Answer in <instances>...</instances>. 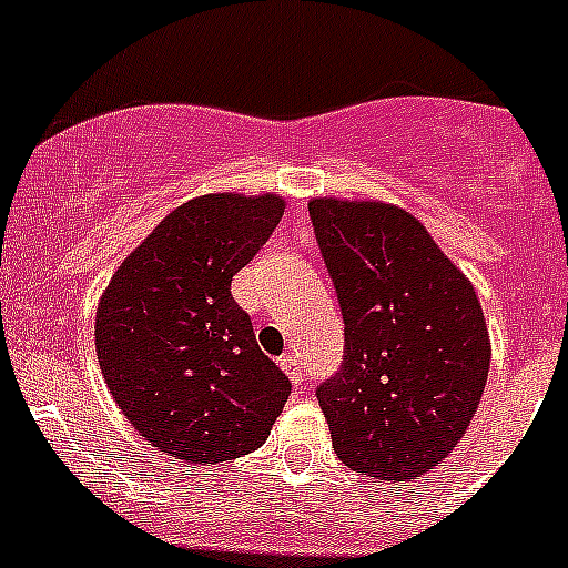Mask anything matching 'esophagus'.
Segmentation results:
<instances>
[{
    "label": "esophagus",
    "instance_id": "1",
    "mask_svg": "<svg viewBox=\"0 0 568 568\" xmlns=\"http://www.w3.org/2000/svg\"><path fill=\"white\" fill-rule=\"evenodd\" d=\"M280 367H283V373L288 375L291 381H294V384H302V378H305V369H302V364H300V358L296 356H283L280 358Z\"/></svg>",
    "mask_w": 568,
    "mask_h": 568
}]
</instances>
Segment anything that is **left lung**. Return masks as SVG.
<instances>
[{
	"label": "left lung",
	"instance_id": "left-lung-1",
	"mask_svg": "<svg viewBox=\"0 0 568 568\" xmlns=\"http://www.w3.org/2000/svg\"><path fill=\"white\" fill-rule=\"evenodd\" d=\"M308 212L344 320L342 367L316 386L333 452L386 481L426 474L457 448L487 384L474 285L406 210L314 199Z\"/></svg>",
	"mask_w": 568,
	"mask_h": 568
}]
</instances>
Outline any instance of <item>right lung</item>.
I'll return each instance as SVG.
<instances>
[{"mask_svg": "<svg viewBox=\"0 0 568 568\" xmlns=\"http://www.w3.org/2000/svg\"><path fill=\"white\" fill-rule=\"evenodd\" d=\"M280 195H201L125 257L94 322L103 378L159 452L219 465L266 443L291 381L257 347L232 277L283 219Z\"/></svg>", "mask_w": 568, "mask_h": 568, "instance_id": "right-lung-1", "label": "right lung"}]
</instances>
